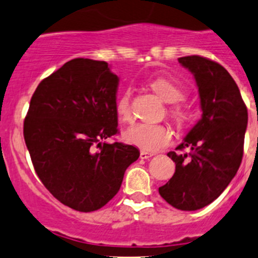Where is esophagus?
Listing matches in <instances>:
<instances>
[{"label": "esophagus", "instance_id": "34e87169", "mask_svg": "<svg viewBox=\"0 0 258 258\" xmlns=\"http://www.w3.org/2000/svg\"><path fill=\"white\" fill-rule=\"evenodd\" d=\"M152 156V152H146V151H141V153H140V158H142V160H148V158H151Z\"/></svg>", "mask_w": 258, "mask_h": 258}]
</instances>
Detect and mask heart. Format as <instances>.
Returning <instances> with one entry per match:
<instances>
[{"label":"heart","instance_id":"obj_1","mask_svg":"<svg viewBox=\"0 0 258 258\" xmlns=\"http://www.w3.org/2000/svg\"><path fill=\"white\" fill-rule=\"evenodd\" d=\"M151 88L162 98L165 102L172 103L170 112L172 118L179 126L184 124L188 119V113L184 106L179 103L183 100L184 92L177 82L167 77H157L150 82ZM116 116L119 121L128 122L132 118L131 91L126 90L118 96L114 105ZM124 141L137 146L139 148L148 152L163 150L172 142V131L166 124L137 123L130 127L123 135Z\"/></svg>","mask_w":258,"mask_h":258}]
</instances>
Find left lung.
<instances>
[{"label": "left lung", "instance_id": "obj_1", "mask_svg": "<svg viewBox=\"0 0 258 258\" xmlns=\"http://www.w3.org/2000/svg\"><path fill=\"white\" fill-rule=\"evenodd\" d=\"M178 62L195 76L202 117L176 148H188L189 153H167L176 171L158 192L175 209L196 211L215 201L237 173L248 113L225 67L196 54Z\"/></svg>", "mask_w": 258, "mask_h": 258}]
</instances>
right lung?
Instances as JSON below:
<instances>
[{
	"label": "right lung",
	"instance_id": "1",
	"mask_svg": "<svg viewBox=\"0 0 258 258\" xmlns=\"http://www.w3.org/2000/svg\"><path fill=\"white\" fill-rule=\"evenodd\" d=\"M118 77L107 62L75 58L40 82L23 122V137L43 186L61 204L92 212L118 192L140 157L135 146L105 140L118 132Z\"/></svg>",
	"mask_w": 258,
	"mask_h": 258
}]
</instances>
